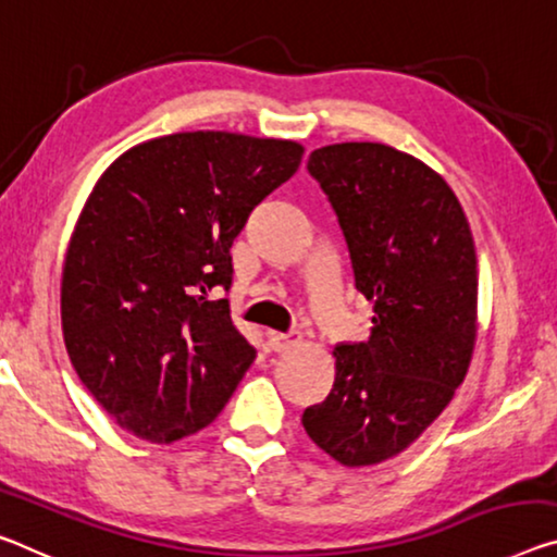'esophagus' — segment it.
Returning a JSON list of instances; mask_svg holds the SVG:
<instances>
[{
  "instance_id": "obj_1",
  "label": "esophagus",
  "mask_w": 557,
  "mask_h": 557,
  "mask_svg": "<svg viewBox=\"0 0 557 557\" xmlns=\"http://www.w3.org/2000/svg\"><path fill=\"white\" fill-rule=\"evenodd\" d=\"M269 338V348L276 350V354H284V350L294 348L298 341H301V336H298L296 331H288V333H281V331H269L267 333Z\"/></svg>"
}]
</instances>
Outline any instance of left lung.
<instances>
[{"mask_svg":"<svg viewBox=\"0 0 557 557\" xmlns=\"http://www.w3.org/2000/svg\"><path fill=\"white\" fill-rule=\"evenodd\" d=\"M348 244L371 336L333 348L336 379L301 423L348 468L404 453L456 396L475 348L478 261L463 207L421 159L379 141L311 151Z\"/></svg>","mask_w":557,"mask_h":557,"instance_id":"left-lung-1","label":"left lung"}]
</instances>
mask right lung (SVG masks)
I'll return each instance as SVG.
<instances>
[{"instance_id": "obj_1", "label": "right lung", "mask_w": 557, "mask_h": 557, "mask_svg": "<svg viewBox=\"0 0 557 557\" xmlns=\"http://www.w3.org/2000/svg\"><path fill=\"white\" fill-rule=\"evenodd\" d=\"M304 147L231 132L136 144L94 184L62 271L66 354L99 406L136 438L207 428L253 363L231 321V244Z\"/></svg>"}]
</instances>
